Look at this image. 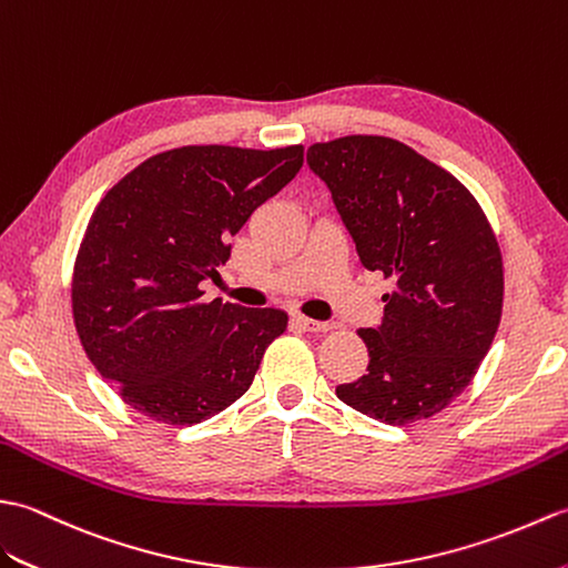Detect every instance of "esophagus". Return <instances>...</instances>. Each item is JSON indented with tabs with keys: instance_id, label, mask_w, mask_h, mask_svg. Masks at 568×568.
I'll list each match as a JSON object with an SVG mask.
<instances>
[{
	"instance_id": "esophagus-1",
	"label": "esophagus",
	"mask_w": 568,
	"mask_h": 568,
	"mask_svg": "<svg viewBox=\"0 0 568 568\" xmlns=\"http://www.w3.org/2000/svg\"><path fill=\"white\" fill-rule=\"evenodd\" d=\"M294 323H296L298 327H304V331H308V333H325L327 327H331V323L313 321V318H306V316H294Z\"/></svg>"
}]
</instances>
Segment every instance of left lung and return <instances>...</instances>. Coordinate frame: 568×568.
Wrapping results in <instances>:
<instances>
[{"mask_svg":"<svg viewBox=\"0 0 568 568\" xmlns=\"http://www.w3.org/2000/svg\"><path fill=\"white\" fill-rule=\"evenodd\" d=\"M331 189L359 262L394 282L384 318L362 327L367 374L335 388L369 418L406 425L447 408L494 343L503 262L462 182L384 135H347L306 153Z\"/></svg>","mask_w":568,"mask_h":568,"instance_id":"left-lung-1","label":"left lung"}]
</instances>
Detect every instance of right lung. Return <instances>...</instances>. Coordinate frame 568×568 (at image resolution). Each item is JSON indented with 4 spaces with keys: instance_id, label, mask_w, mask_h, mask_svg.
Instances as JSON below:
<instances>
[{
    "instance_id": "add662e5",
    "label": "right lung",
    "mask_w": 568,
    "mask_h": 568,
    "mask_svg": "<svg viewBox=\"0 0 568 568\" xmlns=\"http://www.w3.org/2000/svg\"><path fill=\"white\" fill-rule=\"evenodd\" d=\"M301 165V145H186L141 162L99 201L72 316L87 357L138 413L196 425L250 388L286 313L204 304L199 284L216 280L231 237Z\"/></svg>"
}]
</instances>
